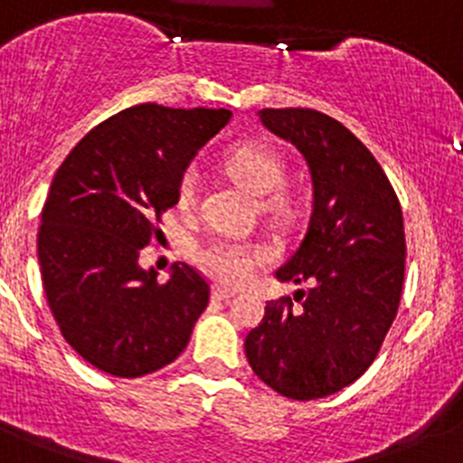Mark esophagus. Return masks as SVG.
<instances>
[{"label": "esophagus", "instance_id": "34e87169", "mask_svg": "<svg viewBox=\"0 0 463 463\" xmlns=\"http://www.w3.org/2000/svg\"><path fill=\"white\" fill-rule=\"evenodd\" d=\"M212 294H213V298H216V301H230V298L236 297V292H233V289L222 288V285H213Z\"/></svg>", "mask_w": 463, "mask_h": 463}]
</instances>
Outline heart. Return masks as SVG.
Masks as SVG:
<instances>
[{
	"label": "heart",
	"mask_w": 463,
	"mask_h": 463,
	"mask_svg": "<svg viewBox=\"0 0 463 463\" xmlns=\"http://www.w3.org/2000/svg\"><path fill=\"white\" fill-rule=\"evenodd\" d=\"M227 174L250 189L254 196H266L263 209L276 218H289L294 213V200L285 192H280L285 183V162L274 149L265 145H241L230 151L225 158ZM198 174L196 169H187L178 183V203L192 204L196 198ZM260 251L250 245L232 241H213L203 247L198 254L200 263L212 276H216L222 283H245L254 274L256 260L260 259Z\"/></svg>",
	"instance_id": "heart-1"
}]
</instances>
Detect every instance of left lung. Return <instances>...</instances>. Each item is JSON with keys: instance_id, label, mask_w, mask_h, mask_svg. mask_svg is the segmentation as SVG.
I'll use <instances>...</instances> for the list:
<instances>
[{"instance_id": "1", "label": "left lung", "mask_w": 463, "mask_h": 463, "mask_svg": "<svg viewBox=\"0 0 463 463\" xmlns=\"http://www.w3.org/2000/svg\"><path fill=\"white\" fill-rule=\"evenodd\" d=\"M259 118L307 162V232L276 279L312 288L267 303L245 354L283 397L323 399L370 368L397 317L406 267L402 204L374 156L335 118L314 109H260Z\"/></svg>"}]
</instances>
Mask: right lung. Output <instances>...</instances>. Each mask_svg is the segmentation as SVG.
I'll return each mask as SVG.
<instances>
[{
  "mask_svg": "<svg viewBox=\"0 0 463 463\" xmlns=\"http://www.w3.org/2000/svg\"><path fill=\"white\" fill-rule=\"evenodd\" d=\"M230 118L227 109L137 104L87 133L57 169L37 259L61 336L93 368L136 379L187 347L209 283L184 263L158 283L137 259L178 203L189 162Z\"/></svg>",
  "mask_w": 463,
  "mask_h": 463,
  "instance_id": "1",
  "label": "right lung"
}]
</instances>
